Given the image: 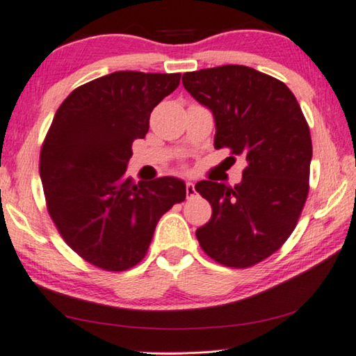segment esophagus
Here are the masks:
<instances>
[{"label": "esophagus", "instance_id": "obj_1", "mask_svg": "<svg viewBox=\"0 0 356 356\" xmlns=\"http://www.w3.org/2000/svg\"><path fill=\"white\" fill-rule=\"evenodd\" d=\"M185 192H187V198H192V196L196 193V190H195V184H192V182H187V185H185Z\"/></svg>", "mask_w": 356, "mask_h": 356}]
</instances>
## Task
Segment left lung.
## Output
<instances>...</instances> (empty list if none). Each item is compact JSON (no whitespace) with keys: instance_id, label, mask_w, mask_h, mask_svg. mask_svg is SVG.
Listing matches in <instances>:
<instances>
[{"instance_id":"1","label":"left lung","mask_w":356,"mask_h":356,"mask_svg":"<svg viewBox=\"0 0 356 356\" xmlns=\"http://www.w3.org/2000/svg\"><path fill=\"white\" fill-rule=\"evenodd\" d=\"M182 83L214 115V147L230 148L248 161L235 187L211 180L195 185L212 208L196 238L216 262L252 267L284 245L304 209L310 187L309 124L289 88L251 67L188 72Z\"/></svg>"}]
</instances>
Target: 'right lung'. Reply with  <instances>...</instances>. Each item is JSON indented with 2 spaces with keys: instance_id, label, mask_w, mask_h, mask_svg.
Wrapping results in <instances>:
<instances>
[{
  "instance_id": "right-lung-1",
  "label": "right lung",
  "mask_w": 356,
  "mask_h": 356,
  "mask_svg": "<svg viewBox=\"0 0 356 356\" xmlns=\"http://www.w3.org/2000/svg\"><path fill=\"white\" fill-rule=\"evenodd\" d=\"M180 73L115 72L68 94L40 153L47 212L63 241L84 261L123 272L145 257L164 212L185 200L180 179L132 182L126 164L144 139L150 113Z\"/></svg>"
}]
</instances>
